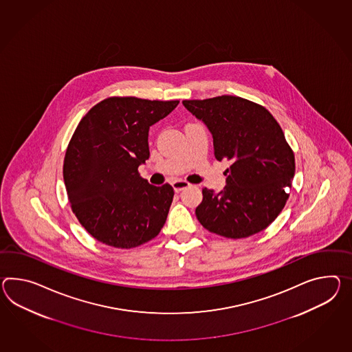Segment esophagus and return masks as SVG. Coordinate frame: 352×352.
Wrapping results in <instances>:
<instances>
[{
	"instance_id": "34e87169",
	"label": "esophagus",
	"mask_w": 352,
	"mask_h": 352,
	"mask_svg": "<svg viewBox=\"0 0 352 352\" xmlns=\"http://www.w3.org/2000/svg\"><path fill=\"white\" fill-rule=\"evenodd\" d=\"M173 188L175 192H180V190H183V189L188 188L189 183L188 182H186V180H174L172 183Z\"/></svg>"
}]
</instances>
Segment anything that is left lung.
<instances>
[{
    "mask_svg": "<svg viewBox=\"0 0 352 352\" xmlns=\"http://www.w3.org/2000/svg\"><path fill=\"white\" fill-rule=\"evenodd\" d=\"M214 138V157L229 162L223 190L204 188L196 216L208 232L240 239L265 230L283 211L295 159L266 108L239 96L183 100Z\"/></svg>",
    "mask_w": 352,
    "mask_h": 352,
    "instance_id": "obj_1",
    "label": "left lung"
}]
</instances>
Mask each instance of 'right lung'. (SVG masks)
Returning <instances> with one entry per match:
<instances>
[{"label": "right lung", "instance_id": "obj_1", "mask_svg": "<svg viewBox=\"0 0 352 352\" xmlns=\"http://www.w3.org/2000/svg\"><path fill=\"white\" fill-rule=\"evenodd\" d=\"M179 104L133 96L108 98L80 120L69 141L63 179L71 208L95 239L129 249L154 239L174 190L140 177L150 156L148 129Z\"/></svg>", "mask_w": 352, "mask_h": 352}]
</instances>
